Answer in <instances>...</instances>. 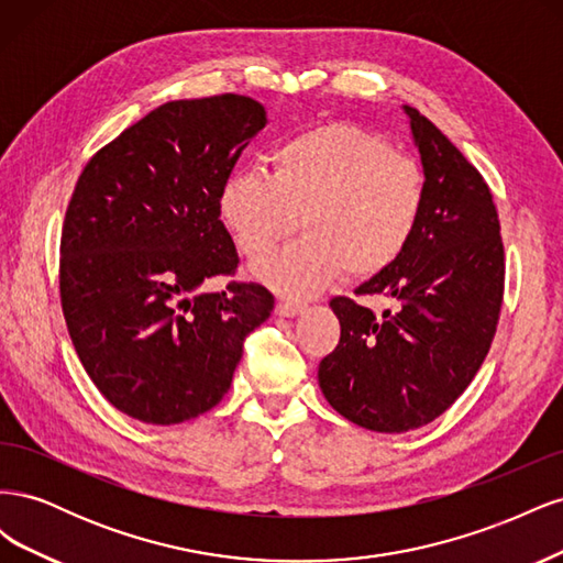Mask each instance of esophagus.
<instances>
[{"label":"esophagus","mask_w":563,"mask_h":563,"mask_svg":"<svg viewBox=\"0 0 563 563\" xmlns=\"http://www.w3.org/2000/svg\"><path fill=\"white\" fill-rule=\"evenodd\" d=\"M277 314L279 317H296V314H300L302 310H305V302H298V300H288V298H282L279 302H277Z\"/></svg>","instance_id":"34e87169"}]
</instances>
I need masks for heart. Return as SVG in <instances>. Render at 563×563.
<instances>
[{
	"instance_id": "b5f03b06",
	"label": "heart",
	"mask_w": 563,
	"mask_h": 563,
	"mask_svg": "<svg viewBox=\"0 0 563 563\" xmlns=\"http://www.w3.org/2000/svg\"><path fill=\"white\" fill-rule=\"evenodd\" d=\"M269 174L242 168L218 187V218L249 258H261L300 225L305 234L253 265L288 296H312L343 267L378 275L411 244L424 209L420 166L352 124L286 139L267 155Z\"/></svg>"
}]
</instances>
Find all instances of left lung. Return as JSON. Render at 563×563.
<instances>
[{"label":"left lung","instance_id":"left-lung-1","mask_svg":"<svg viewBox=\"0 0 563 563\" xmlns=\"http://www.w3.org/2000/svg\"><path fill=\"white\" fill-rule=\"evenodd\" d=\"M401 110L420 152L422 218L399 258L356 288L399 300V310L378 319L333 298L340 340L317 371L340 416L387 434L422 428L463 395L496 335L505 284L488 185L428 117Z\"/></svg>","mask_w":563,"mask_h":563}]
</instances>
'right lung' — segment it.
<instances>
[{"instance_id": "1", "label": "right lung", "mask_w": 563, "mask_h": 563, "mask_svg": "<svg viewBox=\"0 0 563 563\" xmlns=\"http://www.w3.org/2000/svg\"><path fill=\"white\" fill-rule=\"evenodd\" d=\"M267 112L246 96L172 100L84 168L60 236V300L84 371L117 411L192 420L228 395L244 338L269 317L261 284L230 282L236 249L218 187Z\"/></svg>"}]
</instances>
